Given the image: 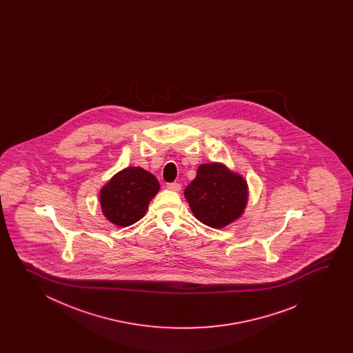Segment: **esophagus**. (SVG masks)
<instances>
[{
    "mask_svg": "<svg viewBox=\"0 0 353 353\" xmlns=\"http://www.w3.org/2000/svg\"><path fill=\"white\" fill-rule=\"evenodd\" d=\"M168 189H170V190H174V192H179L180 189H181V184L178 183V181H173V183H168Z\"/></svg>",
    "mask_w": 353,
    "mask_h": 353,
    "instance_id": "esophagus-1",
    "label": "esophagus"
}]
</instances>
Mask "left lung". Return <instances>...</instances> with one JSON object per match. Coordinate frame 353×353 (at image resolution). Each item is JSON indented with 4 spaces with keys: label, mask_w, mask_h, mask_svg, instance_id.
<instances>
[{
    "label": "left lung",
    "mask_w": 353,
    "mask_h": 353,
    "mask_svg": "<svg viewBox=\"0 0 353 353\" xmlns=\"http://www.w3.org/2000/svg\"><path fill=\"white\" fill-rule=\"evenodd\" d=\"M184 195L198 221L212 228H222L243 213L248 184L225 165L210 163L198 168L196 176L185 188Z\"/></svg>",
    "instance_id": "obj_1"
}]
</instances>
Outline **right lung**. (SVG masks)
<instances>
[{
	"label": "right lung",
	"mask_w": 353,
	"mask_h": 353,
	"mask_svg": "<svg viewBox=\"0 0 353 353\" xmlns=\"http://www.w3.org/2000/svg\"><path fill=\"white\" fill-rule=\"evenodd\" d=\"M160 189L158 179L143 168H126L102 188L99 201L105 218L113 225H134L146 213Z\"/></svg>",
	"instance_id": "obj_1"
}]
</instances>
